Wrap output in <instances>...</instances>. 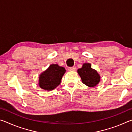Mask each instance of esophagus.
<instances>
[{"mask_svg": "<svg viewBox=\"0 0 132 132\" xmlns=\"http://www.w3.org/2000/svg\"><path fill=\"white\" fill-rule=\"evenodd\" d=\"M76 67H75V66L69 67V68H68V70L69 71H75V70H76Z\"/></svg>", "mask_w": 132, "mask_h": 132, "instance_id": "1", "label": "esophagus"}]
</instances>
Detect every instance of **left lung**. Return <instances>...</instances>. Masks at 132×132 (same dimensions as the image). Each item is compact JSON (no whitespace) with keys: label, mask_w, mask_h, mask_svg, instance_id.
<instances>
[{"label":"left lung","mask_w":132,"mask_h":132,"mask_svg":"<svg viewBox=\"0 0 132 132\" xmlns=\"http://www.w3.org/2000/svg\"><path fill=\"white\" fill-rule=\"evenodd\" d=\"M77 72L81 77L82 83L90 87L95 86L100 80V76L97 71L91 68L90 63H84Z\"/></svg>","instance_id":"1"}]
</instances>
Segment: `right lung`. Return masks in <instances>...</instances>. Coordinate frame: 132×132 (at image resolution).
<instances>
[{
	"mask_svg": "<svg viewBox=\"0 0 132 132\" xmlns=\"http://www.w3.org/2000/svg\"><path fill=\"white\" fill-rule=\"evenodd\" d=\"M66 70L63 67L52 64L39 76V86L45 90L51 91L61 83Z\"/></svg>",
	"mask_w": 132,
	"mask_h": 132,
	"instance_id": "obj_1",
	"label": "right lung"
}]
</instances>
